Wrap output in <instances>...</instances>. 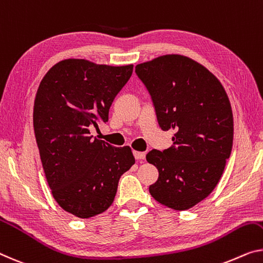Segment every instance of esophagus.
Listing matches in <instances>:
<instances>
[{"instance_id":"1","label":"esophagus","mask_w":263,"mask_h":263,"mask_svg":"<svg viewBox=\"0 0 263 263\" xmlns=\"http://www.w3.org/2000/svg\"><path fill=\"white\" fill-rule=\"evenodd\" d=\"M145 152H139V151H135L133 152V156H135V158L137 159V160H143V159H145Z\"/></svg>"}]
</instances>
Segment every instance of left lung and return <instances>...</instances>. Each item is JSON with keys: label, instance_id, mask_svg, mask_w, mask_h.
Returning a JSON list of instances; mask_svg holds the SVG:
<instances>
[{"label": "left lung", "instance_id": "left-lung-1", "mask_svg": "<svg viewBox=\"0 0 263 263\" xmlns=\"http://www.w3.org/2000/svg\"><path fill=\"white\" fill-rule=\"evenodd\" d=\"M163 131L174 130V145L151 150L146 160L158 169L148 191L175 210L193 208L211 194L233 147L229 98L213 73L190 58L171 54L136 66Z\"/></svg>", "mask_w": 263, "mask_h": 263}]
</instances>
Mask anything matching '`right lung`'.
<instances>
[{
    "label": "right lung",
    "mask_w": 263,
    "mask_h": 263,
    "mask_svg": "<svg viewBox=\"0 0 263 263\" xmlns=\"http://www.w3.org/2000/svg\"><path fill=\"white\" fill-rule=\"evenodd\" d=\"M132 70V65L68 59L54 65L39 86L33 121L42 166L58 204L77 217L107 210L120 176L135 164L128 146L115 147L91 136V128L108 120Z\"/></svg>",
    "instance_id": "1"
}]
</instances>
